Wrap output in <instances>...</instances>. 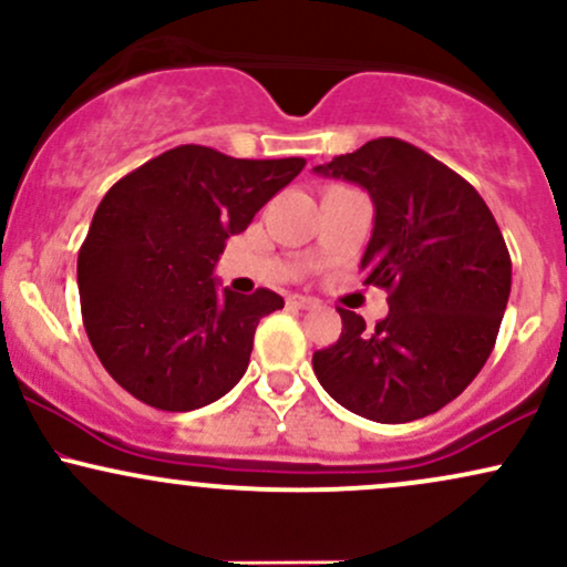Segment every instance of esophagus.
<instances>
[{
	"label": "esophagus",
	"mask_w": 567,
	"mask_h": 567,
	"mask_svg": "<svg viewBox=\"0 0 567 567\" xmlns=\"http://www.w3.org/2000/svg\"><path fill=\"white\" fill-rule=\"evenodd\" d=\"M288 303L292 306V309H317V306H320L317 298H309V296H290Z\"/></svg>",
	"instance_id": "34e87169"
}]
</instances>
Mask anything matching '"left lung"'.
I'll list each match as a JSON object with an SVG mask.
<instances>
[{"instance_id": "8db88e82", "label": "left lung", "mask_w": 567, "mask_h": 567, "mask_svg": "<svg viewBox=\"0 0 567 567\" xmlns=\"http://www.w3.org/2000/svg\"><path fill=\"white\" fill-rule=\"evenodd\" d=\"M315 173L362 186L373 234L360 269L389 290L375 328L354 311L333 347L315 351L317 379L338 405L379 424L437 413L474 381L496 347L512 258L470 181L413 143L375 138Z\"/></svg>"}]
</instances>
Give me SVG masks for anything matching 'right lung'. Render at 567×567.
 I'll return each instance as SVG.
<instances>
[{"label": "right lung", "instance_id": "1", "mask_svg": "<svg viewBox=\"0 0 567 567\" xmlns=\"http://www.w3.org/2000/svg\"><path fill=\"white\" fill-rule=\"evenodd\" d=\"M306 159H234L171 148L127 173L97 205L80 247L82 322L109 375L146 405L184 413L243 379L277 292L218 290L226 239L303 171Z\"/></svg>", "mask_w": 567, "mask_h": 567}]
</instances>
